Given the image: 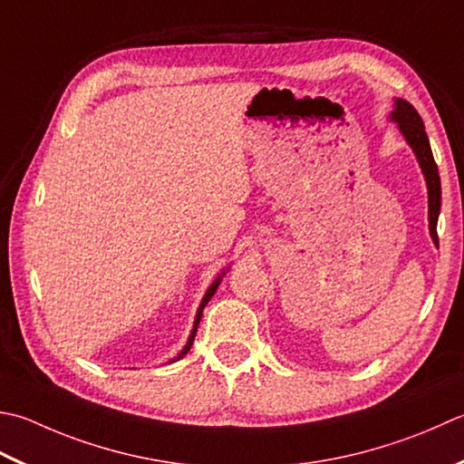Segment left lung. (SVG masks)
<instances>
[{
  "mask_svg": "<svg viewBox=\"0 0 464 464\" xmlns=\"http://www.w3.org/2000/svg\"><path fill=\"white\" fill-rule=\"evenodd\" d=\"M392 118L401 126L404 139L411 144L416 157H419L420 167L424 170L426 185H429V221H430V235L434 243L439 245V235H437V221L440 213V175L439 167L434 162L432 149L429 142V136L424 130V122L420 114L416 112V108L406 102V100H396V108L392 112Z\"/></svg>",
  "mask_w": 464,
  "mask_h": 464,
  "instance_id": "obj_1",
  "label": "left lung"
}]
</instances>
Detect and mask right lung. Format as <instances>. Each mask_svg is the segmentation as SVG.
Instances as JSON below:
<instances>
[{
  "label": "right lung",
  "mask_w": 464,
  "mask_h": 464,
  "mask_svg": "<svg viewBox=\"0 0 464 464\" xmlns=\"http://www.w3.org/2000/svg\"><path fill=\"white\" fill-rule=\"evenodd\" d=\"M219 281H221V277L219 279H215V284L208 287V292L205 294V297H203V302H201V305H198V312H197V317H195V325H193V332H190V335H188V342H187V346L183 348V352L179 353V358L177 360H180L185 356V353L190 350V346H193V342H195V334H197V328H198V322H201V315H203V307L208 304V299L213 297V294L217 292V287H219Z\"/></svg>",
  "instance_id": "obj_1"
}]
</instances>
